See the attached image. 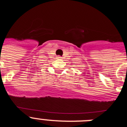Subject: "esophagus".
Listing matches in <instances>:
<instances>
[{
	"instance_id": "obj_1",
	"label": "esophagus",
	"mask_w": 127,
	"mask_h": 127,
	"mask_svg": "<svg viewBox=\"0 0 127 127\" xmlns=\"http://www.w3.org/2000/svg\"><path fill=\"white\" fill-rule=\"evenodd\" d=\"M57 58H58V59H61V58H62L60 56H58Z\"/></svg>"
}]
</instances>
